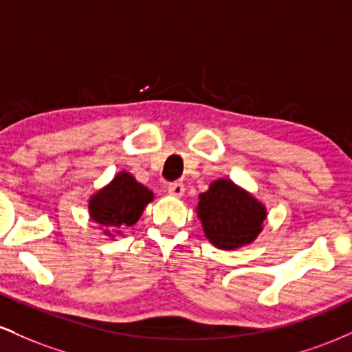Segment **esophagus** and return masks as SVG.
Listing matches in <instances>:
<instances>
[{
  "label": "esophagus",
  "mask_w": 352,
  "mask_h": 352,
  "mask_svg": "<svg viewBox=\"0 0 352 352\" xmlns=\"http://www.w3.org/2000/svg\"><path fill=\"white\" fill-rule=\"evenodd\" d=\"M167 188H168V193H172V195L175 197H182L185 192V187L182 182H172V184H168Z\"/></svg>",
  "instance_id": "obj_1"
}]
</instances>
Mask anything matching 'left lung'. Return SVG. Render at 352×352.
<instances>
[{
  "instance_id": "1",
  "label": "left lung",
  "mask_w": 352,
  "mask_h": 352,
  "mask_svg": "<svg viewBox=\"0 0 352 352\" xmlns=\"http://www.w3.org/2000/svg\"><path fill=\"white\" fill-rule=\"evenodd\" d=\"M197 213L205 235L217 248L235 250L252 243L263 228L266 210L233 182L220 179L200 193Z\"/></svg>"
}]
</instances>
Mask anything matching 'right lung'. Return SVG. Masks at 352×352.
<instances>
[{"label": "right lung", "instance_id": "add662e5", "mask_svg": "<svg viewBox=\"0 0 352 352\" xmlns=\"http://www.w3.org/2000/svg\"><path fill=\"white\" fill-rule=\"evenodd\" d=\"M152 199L151 190L139 184L131 173L120 172L89 200V213L111 235V232L132 227Z\"/></svg>", "mask_w": 352, "mask_h": 352}]
</instances>
